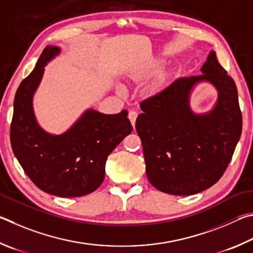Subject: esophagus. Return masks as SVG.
Instances as JSON below:
<instances>
[{"mask_svg":"<svg viewBox=\"0 0 253 253\" xmlns=\"http://www.w3.org/2000/svg\"><path fill=\"white\" fill-rule=\"evenodd\" d=\"M127 117H129V120H130V122H131V124H132V126L134 127V126H135V120H136V118H138V113L135 112V111H130L129 112V115H127Z\"/></svg>","mask_w":253,"mask_h":253,"instance_id":"34e87169","label":"esophagus"}]
</instances>
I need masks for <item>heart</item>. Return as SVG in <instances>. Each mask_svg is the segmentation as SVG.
I'll return each mask as SVG.
<instances>
[{
	"instance_id": "b5f03b06",
	"label": "heart",
	"mask_w": 253,
	"mask_h": 253,
	"mask_svg": "<svg viewBox=\"0 0 253 253\" xmlns=\"http://www.w3.org/2000/svg\"><path fill=\"white\" fill-rule=\"evenodd\" d=\"M157 65L158 64H153V66H151V68L142 71V72L136 75V78L147 77V75L151 72L153 69L157 68ZM170 79H171V74L170 72H168V71H161V72H159L152 81L151 85H150V91H151V93L161 92L163 88L168 85V83L170 82Z\"/></svg>"
}]
</instances>
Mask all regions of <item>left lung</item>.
<instances>
[{"label": "left lung", "instance_id": "8db88e82", "mask_svg": "<svg viewBox=\"0 0 253 253\" xmlns=\"http://www.w3.org/2000/svg\"><path fill=\"white\" fill-rule=\"evenodd\" d=\"M197 77L179 78L141 102L135 129L142 141L147 176L154 188L173 196H191L218 182L231 161L242 131L236 83L213 51ZM218 90L210 113L193 114L189 93L199 82Z\"/></svg>", "mask_w": 253, "mask_h": 253}]
</instances>
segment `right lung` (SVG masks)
I'll return each mask as SVG.
<instances>
[{
    "mask_svg": "<svg viewBox=\"0 0 253 253\" xmlns=\"http://www.w3.org/2000/svg\"><path fill=\"white\" fill-rule=\"evenodd\" d=\"M60 53L46 46L34 70L17 87L11 123V145L31 181L42 191L62 198L82 197L100 187L109 154L132 132L127 111L103 114L87 110L63 134L42 130L32 99L44 66Z\"/></svg>",
    "mask_w": 253,
    "mask_h": 253,
    "instance_id": "obj_1",
    "label": "right lung"
}]
</instances>
